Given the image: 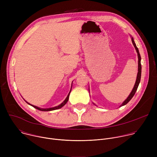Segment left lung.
<instances>
[{
    "label": "left lung",
    "mask_w": 157,
    "mask_h": 157,
    "mask_svg": "<svg viewBox=\"0 0 157 157\" xmlns=\"http://www.w3.org/2000/svg\"><path fill=\"white\" fill-rule=\"evenodd\" d=\"M131 36V38H132V43L133 44L134 47H135L136 48V50L137 53V56H138V73H137V79H136V83H135V85H134L132 90L130 93V94L128 95V96L127 97V98L122 102V104L120 105V107H122L123 105H125V104H127L130 100L131 99L133 98V96H134V94H135L137 89L138 88V86L139 85V83H140V78H141V73H142V66H141V56H140V53H139V49L136 46V44L135 43V41H134V40L133 38V37L132 36ZM94 105H96L94 103H93Z\"/></svg>",
    "instance_id": "8db88e82"
}]
</instances>
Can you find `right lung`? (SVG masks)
Listing matches in <instances>:
<instances>
[{"mask_svg":"<svg viewBox=\"0 0 157 157\" xmlns=\"http://www.w3.org/2000/svg\"><path fill=\"white\" fill-rule=\"evenodd\" d=\"M71 88H72V86H71V89H70V93H69V94H68V95L67 96V97H66V98L65 99V100L61 103V104H60L59 105H57V106H55V107H50V108H46V109H43V108H40V107H37V106H35V105H32V104H30V103H29L28 102H27L24 99V100H25V101L28 104H29V105H32V107H33L34 108H35V109H38V110H41V111H51V110H56V109H60V108H61L62 107H63L66 103H67V102L68 101V99H69V96H70V93H71Z\"/></svg>","mask_w":157,"mask_h":157,"instance_id":"obj_1","label":"right lung"}]
</instances>
